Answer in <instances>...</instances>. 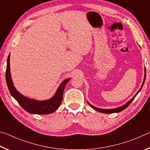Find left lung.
<instances>
[{
  "instance_id": "left-lung-1",
  "label": "left lung",
  "mask_w": 150,
  "mask_h": 150,
  "mask_svg": "<svg viewBox=\"0 0 150 150\" xmlns=\"http://www.w3.org/2000/svg\"><path fill=\"white\" fill-rule=\"evenodd\" d=\"M146 76V68H145V69H144V81H143V83H142V85L141 88H139V91H138V92H137V93L135 95V96H134V97H133L132 98V99H130V100H129L128 103H126L125 104V105L121 106H120V107H118V108H112V109H103V108H99L95 107V106H93L92 105H91V104H90L89 103H88V105H89L93 108L95 109V110H97V111H98V112H102V113L111 114V113H115V112H120L124 110V109H126L127 107H128V106H129V105H130V104L134 100V98L136 97V96L137 95H138V93L139 92V91H141L142 88V87H143V85H144V82H145Z\"/></svg>"
}]
</instances>
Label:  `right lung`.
Instances as JSON below:
<instances>
[{"mask_svg": "<svg viewBox=\"0 0 150 150\" xmlns=\"http://www.w3.org/2000/svg\"><path fill=\"white\" fill-rule=\"evenodd\" d=\"M71 79H66L61 83L54 96L45 100H37L31 99L20 94L14 87L12 81L11 69H10V54L7 59L6 70V81L8 90L11 95L16 100L19 105L25 110L30 114L35 115H48L54 112L60 106L63 99V94L65 87Z\"/></svg>", "mask_w": 150, "mask_h": 150, "instance_id": "1", "label": "right lung"}]
</instances>
